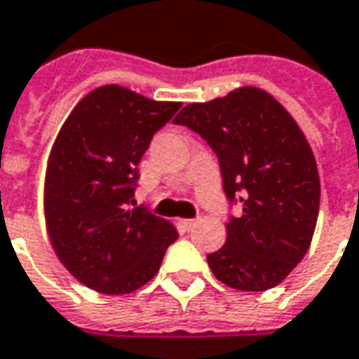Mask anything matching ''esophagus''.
Listing matches in <instances>:
<instances>
[{
    "label": "esophagus",
    "mask_w": 359,
    "mask_h": 359,
    "mask_svg": "<svg viewBox=\"0 0 359 359\" xmlns=\"http://www.w3.org/2000/svg\"><path fill=\"white\" fill-rule=\"evenodd\" d=\"M196 222H198V219H184V220H180V224L187 228V230H192V228L196 226Z\"/></svg>",
    "instance_id": "esophagus-1"
}]
</instances>
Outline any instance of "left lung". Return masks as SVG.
<instances>
[{
	"instance_id": "1",
	"label": "left lung",
	"mask_w": 359,
	"mask_h": 359,
	"mask_svg": "<svg viewBox=\"0 0 359 359\" xmlns=\"http://www.w3.org/2000/svg\"><path fill=\"white\" fill-rule=\"evenodd\" d=\"M175 123L211 146L226 200L241 203L226 243L207 255L217 280L241 291L278 285L306 255L320 211V175L299 126L257 87L184 106Z\"/></svg>"
}]
</instances>
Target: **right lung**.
I'll use <instances>...</instances> for the list:
<instances>
[{
	"mask_svg": "<svg viewBox=\"0 0 359 359\" xmlns=\"http://www.w3.org/2000/svg\"><path fill=\"white\" fill-rule=\"evenodd\" d=\"M179 108L104 85L79 100L53 144L45 175L49 238L68 272L98 293L142 287L179 238L133 200L140 158Z\"/></svg>",
	"mask_w": 359,
	"mask_h": 359,
	"instance_id": "obj_1",
	"label": "right lung"
}]
</instances>
